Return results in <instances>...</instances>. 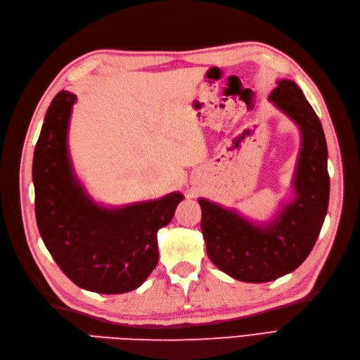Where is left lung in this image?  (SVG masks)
<instances>
[{"label":"left lung","mask_w":360,"mask_h":360,"mask_svg":"<svg viewBox=\"0 0 360 360\" xmlns=\"http://www.w3.org/2000/svg\"><path fill=\"white\" fill-rule=\"evenodd\" d=\"M269 101L300 129L292 201L266 225L248 221L236 210L200 198L201 231L212 263L237 281H275L296 270L314 248L329 205L328 146L320 118L296 82L278 81Z\"/></svg>","instance_id":"left-lung-1"}]
</instances>
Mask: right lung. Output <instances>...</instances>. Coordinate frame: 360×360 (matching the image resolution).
I'll return each instance as SVG.
<instances>
[{
  "label": "right lung",
  "instance_id": "obj_1",
  "mask_svg": "<svg viewBox=\"0 0 360 360\" xmlns=\"http://www.w3.org/2000/svg\"><path fill=\"white\" fill-rule=\"evenodd\" d=\"M76 96L60 91L48 108L32 158L36 219L43 243L76 285L101 294L138 288L158 264V231L172 219L180 192L108 209L76 179L68 132Z\"/></svg>",
  "mask_w": 360,
  "mask_h": 360
}]
</instances>
